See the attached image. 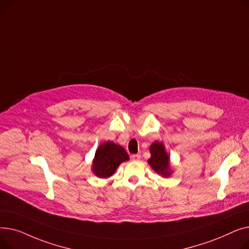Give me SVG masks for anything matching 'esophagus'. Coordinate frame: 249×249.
<instances>
[{
    "mask_svg": "<svg viewBox=\"0 0 249 249\" xmlns=\"http://www.w3.org/2000/svg\"><path fill=\"white\" fill-rule=\"evenodd\" d=\"M140 158H141L140 154H132L131 155V160L134 161H138L140 160Z\"/></svg>",
    "mask_w": 249,
    "mask_h": 249,
    "instance_id": "34e87169",
    "label": "esophagus"
}]
</instances>
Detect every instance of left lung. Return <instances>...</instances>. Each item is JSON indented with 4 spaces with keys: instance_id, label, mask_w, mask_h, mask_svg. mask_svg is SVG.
<instances>
[{
    "instance_id": "1",
    "label": "left lung",
    "mask_w": 249,
    "mask_h": 249,
    "mask_svg": "<svg viewBox=\"0 0 249 249\" xmlns=\"http://www.w3.org/2000/svg\"><path fill=\"white\" fill-rule=\"evenodd\" d=\"M151 158L148 160V163L154 171L163 176L169 177L171 176V171H169V158L167 153L164 150V146L161 142L156 141L152 143L150 146Z\"/></svg>"
}]
</instances>
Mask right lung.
Instances as JSON below:
<instances>
[{"mask_svg":"<svg viewBox=\"0 0 249 249\" xmlns=\"http://www.w3.org/2000/svg\"><path fill=\"white\" fill-rule=\"evenodd\" d=\"M128 160L129 156L122 146L110 141L105 142L96 151L93 172L99 178H109L118 166Z\"/></svg>","mask_w":249,"mask_h":249,"instance_id":"right-lung-1","label":"right lung"}]
</instances>
